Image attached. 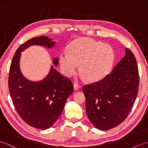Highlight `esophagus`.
I'll list each match as a JSON object with an SVG mask.
<instances>
[{
  "instance_id": "obj_1",
  "label": "esophagus",
  "mask_w": 148,
  "mask_h": 148,
  "mask_svg": "<svg viewBox=\"0 0 148 148\" xmlns=\"http://www.w3.org/2000/svg\"><path fill=\"white\" fill-rule=\"evenodd\" d=\"M80 88V86L77 83H74V89L75 91H77Z\"/></svg>"
}]
</instances>
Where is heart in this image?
Returning <instances> with one entry per match:
<instances>
[{
  "label": "heart",
  "mask_w": 148,
  "mask_h": 148,
  "mask_svg": "<svg viewBox=\"0 0 148 148\" xmlns=\"http://www.w3.org/2000/svg\"><path fill=\"white\" fill-rule=\"evenodd\" d=\"M113 60L114 51L111 46L90 38L75 40L69 47V53L64 51L60 56V64L66 76L76 74L81 64V72L90 82L104 77L111 70Z\"/></svg>",
  "instance_id": "heart-1"
}]
</instances>
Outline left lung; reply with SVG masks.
<instances>
[{"label":"left lung","mask_w":148,"mask_h":148,"mask_svg":"<svg viewBox=\"0 0 148 148\" xmlns=\"http://www.w3.org/2000/svg\"><path fill=\"white\" fill-rule=\"evenodd\" d=\"M110 74L83 87L86 111L91 123L102 130L111 129L127 118L136 101L139 76L136 57L130 49Z\"/></svg>","instance_id":"1"}]
</instances>
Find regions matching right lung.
Listing matches in <instances>:
<instances>
[{
    "label": "right lung",
    "instance_id": "right-lung-1",
    "mask_svg": "<svg viewBox=\"0 0 148 148\" xmlns=\"http://www.w3.org/2000/svg\"><path fill=\"white\" fill-rule=\"evenodd\" d=\"M55 42L47 36L36 37L21 45L15 53L10 66L8 85L12 103L21 118L38 129L51 127L61 115L66 100L74 91L71 81L51 65L42 80L32 81L24 77L20 67L21 52L37 45L52 48ZM58 65V58L53 60Z\"/></svg>",
    "mask_w": 148,
    "mask_h": 148
}]
</instances>
